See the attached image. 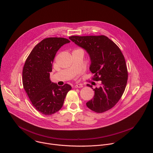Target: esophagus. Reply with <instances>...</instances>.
I'll list each match as a JSON object with an SVG mask.
<instances>
[{
  "instance_id": "34e87169",
  "label": "esophagus",
  "mask_w": 153,
  "mask_h": 153,
  "mask_svg": "<svg viewBox=\"0 0 153 153\" xmlns=\"http://www.w3.org/2000/svg\"><path fill=\"white\" fill-rule=\"evenodd\" d=\"M75 88H82L83 85L82 84H77L75 85Z\"/></svg>"
}]
</instances>
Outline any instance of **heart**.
<instances>
[{"instance_id": "1", "label": "heart", "mask_w": 153, "mask_h": 153, "mask_svg": "<svg viewBox=\"0 0 153 153\" xmlns=\"http://www.w3.org/2000/svg\"><path fill=\"white\" fill-rule=\"evenodd\" d=\"M77 50H81V49H77ZM83 51V50H82Z\"/></svg>"}]
</instances>
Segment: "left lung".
Listing matches in <instances>:
<instances>
[{
    "instance_id": "1",
    "label": "left lung",
    "mask_w": 153,
    "mask_h": 153,
    "mask_svg": "<svg viewBox=\"0 0 153 153\" xmlns=\"http://www.w3.org/2000/svg\"><path fill=\"white\" fill-rule=\"evenodd\" d=\"M69 38L88 53L91 62L90 70L94 74L92 79L102 81L99 88L93 89L94 97L86 103L87 107L97 113L110 110L122 97L128 77L121 50L113 41L103 35L73 36ZM87 86L91 87L89 84Z\"/></svg>"
}]
</instances>
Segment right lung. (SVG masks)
Segmentation results:
<instances>
[{"mask_svg":"<svg viewBox=\"0 0 153 153\" xmlns=\"http://www.w3.org/2000/svg\"><path fill=\"white\" fill-rule=\"evenodd\" d=\"M70 41L63 37H48L37 44L28 56L23 68L22 83L36 110L51 115L62 108L71 86H58L50 80V72L57 51Z\"/></svg>","mask_w":153,"mask_h":153,"instance_id":"obj_1","label":"right lung"}]
</instances>
